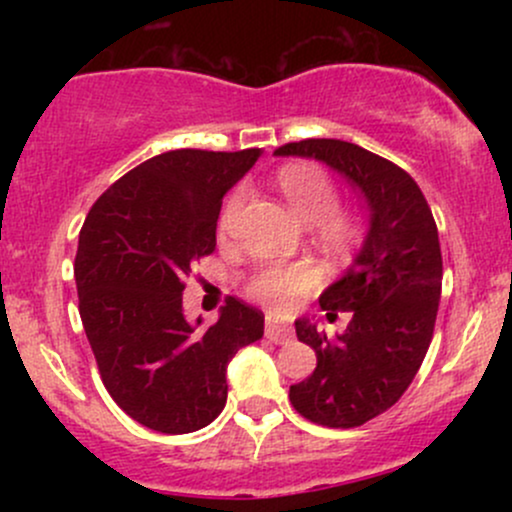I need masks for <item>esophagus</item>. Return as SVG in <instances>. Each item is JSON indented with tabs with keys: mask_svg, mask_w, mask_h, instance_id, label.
Segmentation results:
<instances>
[{
	"mask_svg": "<svg viewBox=\"0 0 512 512\" xmlns=\"http://www.w3.org/2000/svg\"><path fill=\"white\" fill-rule=\"evenodd\" d=\"M264 334H267V339H272L274 344H286L293 339V330L289 325H281V322H276L274 317H267V327H264Z\"/></svg>",
	"mask_w": 512,
	"mask_h": 512,
	"instance_id": "esophagus-1",
	"label": "esophagus"
}]
</instances>
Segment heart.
<instances>
[{"instance_id":"b5f03b06","label":"heart","mask_w":512,"mask_h":512,"mask_svg":"<svg viewBox=\"0 0 512 512\" xmlns=\"http://www.w3.org/2000/svg\"><path fill=\"white\" fill-rule=\"evenodd\" d=\"M276 187H279V192L289 202L298 219L313 223L315 238L325 248L344 252L354 248L361 240V214L351 204L337 202V185H334L327 170L315 166V163H286L276 173ZM245 202H248V187H233L219 214L221 236H228L233 231ZM317 281H320L317 269L308 262H269L262 264L250 276L245 291H248L252 301L264 305V308L284 313V310L296 308L308 293H313Z\"/></svg>"}]
</instances>
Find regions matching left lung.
Segmentation results:
<instances>
[{
	"instance_id": "1",
	"label": "left lung",
	"mask_w": 512,
	"mask_h": 512,
	"mask_svg": "<svg viewBox=\"0 0 512 512\" xmlns=\"http://www.w3.org/2000/svg\"><path fill=\"white\" fill-rule=\"evenodd\" d=\"M276 154L325 161L354 182L370 207L361 255L320 296L327 317L337 310L354 317L337 339L305 317L296 322L317 366L289 390L293 409L313 424L363 426L407 392L433 339L443 281L436 221L416 180L373 151L342 139H303Z\"/></svg>"
}]
</instances>
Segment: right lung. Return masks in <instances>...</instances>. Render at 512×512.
<instances>
[{
  "instance_id": "obj_1",
  "label": "right lung",
  "mask_w": 512,
  "mask_h": 512,
  "mask_svg": "<svg viewBox=\"0 0 512 512\" xmlns=\"http://www.w3.org/2000/svg\"><path fill=\"white\" fill-rule=\"evenodd\" d=\"M262 149H178L113 182L88 211L74 276L79 315L115 404L158 433H192L226 407V366L264 334V315L226 296L202 327L182 315L192 264L216 250L223 195Z\"/></svg>"
}]
</instances>
